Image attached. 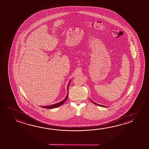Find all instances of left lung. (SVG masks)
<instances>
[{"label": "left lung", "mask_w": 149, "mask_h": 149, "mask_svg": "<svg viewBox=\"0 0 149 149\" xmlns=\"http://www.w3.org/2000/svg\"><path fill=\"white\" fill-rule=\"evenodd\" d=\"M91 101H92V102L94 104H96V105H99V106H100V107H106L105 106H103V105H100V104H97V103H96L94 102H93V101H92V100H91Z\"/></svg>", "instance_id": "obj_1"}]
</instances>
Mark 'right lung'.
I'll list each match as a JSON object with an SVG mask.
<instances>
[{"label": "right lung", "instance_id": "1", "mask_svg": "<svg viewBox=\"0 0 149 149\" xmlns=\"http://www.w3.org/2000/svg\"><path fill=\"white\" fill-rule=\"evenodd\" d=\"M70 81H69L68 86V85H69V84L70 83ZM68 95H66V98H65L63 101H62L58 103H56V104H52V105H49V106H44V107L43 106V107H43V108H45V109H54V108H56V107H60V105H62V104H63L64 103V102L67 100L68 97Z\"/></svg>", "mask_w": 149, "mask_h": 149}]
</instances>
